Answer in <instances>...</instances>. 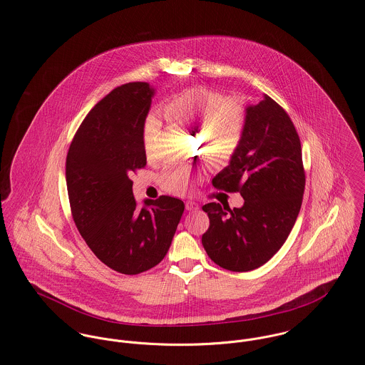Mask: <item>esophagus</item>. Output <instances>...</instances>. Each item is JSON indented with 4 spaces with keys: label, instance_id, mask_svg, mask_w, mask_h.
<instances>
[{
    "label": "esophagus",
    "instance_id": "esophagus-1",
    "mask_svg": "<svg viewBox=\"0 0 365 365\" xmlns=\"http://www.w3.org/2000/svg\"><path fill=\"white\" fill-rule=\"evenodd\" d=\"M185 209L187 210H197V209H200V205L197 202H194V201H187L185 202Z\"/></svg>",
    "mask_w": 365,
    "mask_h": 365
}]
</instances>
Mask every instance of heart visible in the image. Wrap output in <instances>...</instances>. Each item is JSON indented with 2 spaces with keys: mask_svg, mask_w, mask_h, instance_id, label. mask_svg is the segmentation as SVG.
I'll list each match as a JSON object with an SVG mask.
<instances>
[{
  "mask_svg": "<svg viewBox=\"0 0 365 365\" xmlns=\"http://www.w3.org/2000/svg\"><path fill=\"white\" fill-rule=\"evenodd\" d=\"M168 118L194 126H202V133L209 149L217 153H229L239 142L245 113L242 106L230 103L227 97L208 88L187 90L164 105ZM158 120L149 116L143 129V145L148 156L156 153ZM195 171L190 165H174L164 174V182L168 191L181 194L195 178Z\"/></svg>",
  "mask_w": 365,
  "mask_h": 365,
  "instance_id": "b5f03b06",
  "label": "heart"
}]
</instances>
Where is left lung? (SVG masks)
Segmentation results:
<instances>
[{"instance_id": "obj_1", "label": "left lung", "mask_w": 365, "mask_h": 365, "mask_svg": "<svg viewBox=\"0 0 365 365\" xmlns=\"http://www.w3.org/2000/svg\"><path fill=\"white\" fill-rule=\"evenodd\" d=\"M246 112L230 164L212 180L217 190L240 192L245 204L202 207L209 217L204 249L219 267L236 272L259 268L281 249L305 191L301 140L287 110L264 94Z\"/></svg>"}]
</instances>
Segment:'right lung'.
I'll return each instance as SVG.
<instances>
[{
    "mask_svg": "<svg viewBox=\"0 0 365 365\" xmlns=\"http://www.w3.org/2000/svg\"><path fill=\"white\" fill-rule=\"evenodd\" d=\"M155 90L128 83L81 122L66 157L74 223L91 252L113 271L135 275L167 255L184 202L161 195L136 205L132 173L146 165L143 128Z\"/></svg>",
    "mask_w": 365,
    "mask_h": 365,
    "instance_id": "right-lung-1",
    "label": "right lung"
}]
</instances>
